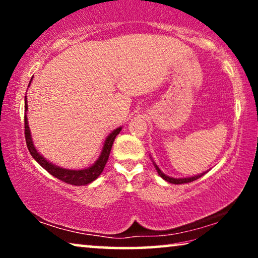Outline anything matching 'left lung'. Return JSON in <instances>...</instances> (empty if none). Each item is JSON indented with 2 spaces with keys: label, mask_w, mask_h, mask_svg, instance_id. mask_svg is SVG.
<instances>
[{
  "label": "left lung",
  "mask_w": 258,
  "mask_h": 258,
  "mask_svg": "<svg viewBox=\"0 0 258 258\" xmlns=\"http://www.w3.org/2000/svg\"><path fill=\"white\" fill-rule=\"evenodd\" d=\"M154 165H155V168H156V170H157V172H158V175L161 176L162 178L163 179H165V181L167 182H169V183H172V184H183V183H189V182H192V181H196L197 178H200V177H202V176L206 174V172H203V174H200V175H196V176H191V177H185V178H174V177H169V176H167L165 174H163V172H162L161 170H160V168L157 167L156 164L154 163Z\"/></svg>",
  "instance_id": "obj_1"
}]
</instances>
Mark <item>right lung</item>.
<instances>
[{"label":"right lung","instance_id":"add662e5","mask_svg":"<svg viewBox=\"0 0 258 258\" xmlns=\"http://www.w3.org/2000/svg\"><path fill=\"white\" fill-rule=\"evenodd\" d=\"M24 98H26V100H24V136H26V143H27L28 150H29L31 156L35 158V161H36L42 168H44L49 174L55 176L56 178L61 179V181H63L64 183H68V184L86 185L95 181V179L102 174V171H103L105 163L108 162L109 155H110L112 143H114L116 136H117L119 132L122 130L121 126L117 129H115L114 132H112L110 135L105 139L100 157H98V160L95 162L91 167L87 169H82V170H69V169L59 168L57 165L52 164L49 161L45 160L43 156H41V155L37 153L36 148L34 147L33 140H31V135H30L29 125H28V118H27V110H28L27 96Z\"/></svg>","mask_w":258,"mask_h":258}]
</instances>
